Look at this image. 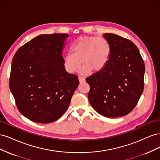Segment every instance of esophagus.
Wrapping results in <instances>:
<instances>
[{
	"mask_svg": "<svg viewBox=\"0 0 160 160\" xmlns=\"http://www.w3.org/2000/svg\"><path fill=\"white\" fill-rule=\"evenodd\" d=\"M79 81L80 83H83V82L85 81V78H83V77L79 76Z\"/></svg>",
	"mask_w": 160,
	"mask_h": 160,
	"instance_id": "1",
	"label": "esophagus"
}]
</instances>
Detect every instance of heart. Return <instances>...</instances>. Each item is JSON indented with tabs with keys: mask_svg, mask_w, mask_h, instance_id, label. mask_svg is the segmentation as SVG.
<instances>
[{
	"mask_svg": "<svg viewBox=\"0 0 160 160\" xmlns=\"http://www.w3.org/2000/svg\"><path fill=\"white\" fill-rule=\"evenodd\" d=\"M71 51L72 53H66L62 58L65 71L69 74L75 73L81 62L83 65L81 73L88 75L92 71H101L108 65L111 55V46L104 37L82 36L72 42Z\"/></svg>",
	"mask_w": 160,
	"mask_h": 160,
	"instance_id": "obj_1",
	"label": "heart"
}]
</instances>
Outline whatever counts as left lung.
I'll list each match as a JSON object with an SVG mask.
<instances>
[{
    "instance_id": "left-lung-1",
    "label": "left lung",
    "mask_w": 160,
    "mask_h": 160,
    "mask_svg": "<svg viewBox=\"0 0 160 160\" xmlns=\"http://www.w3.org/2000/svg\"><path fill=\"white\" fill-rule=\"evenodd\" d=\"M103 35L111 46V55L102 71L86 78L90 86L88 98L101 115L118 118L137 105L143 91L145 65L133 42L113 33Z\"/></svg>"
}]
</instances>
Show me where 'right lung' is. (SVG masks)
<instances>
[{
    "label": "right lung",
    "mask_w": 160,
    "mask_h": 160,
    "mask_svg": "<svg viewBox=\"0 0 160 160\" xmlns=\"http://www.w3.org/2000/svg\"><path fill=\"white\" fill-rule=\"evenodd\" d=\"M68 34L40 35L19 48L12 59L9 87L20 113L39 123L59 119L79 85L62 66Z\"/></svg>",
    "instance_id": "add662e5"
}]
</instances>
